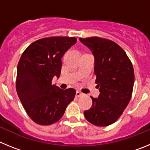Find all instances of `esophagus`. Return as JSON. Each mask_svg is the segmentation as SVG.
<instances>
[{
  "label": "esophagus",
  "mask_w": 150,
  "mask_h": 150,
  "mask_svg": "<svg viewBox=\"0 0 150 150\" xmlns=\"http://www.w3.org/2000/svg\"><path fill=\"white\" fill-rule=\"evenodd\" d=\"M76 97H80V96H82V95H83V93H82L81 91H77L76 92Z\"/></svg>",
  "instance_id": "esophagus-1"
}]
</instances>
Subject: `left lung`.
Here are the masks:
<instances>
[{"label": "left lung", "mask_w": 150, "mask_h": 150, "mask_svg": "<svg viewBox=\"0 0 150 150\" xmlns=\"http://www.w3.org/2000/svg\"><path fill=\"white\" fill-rule=\"evenodd\" d=\"M95 58V74L98 98L91 97L92 106L84 111L91 124L107 126L122 114L132 98L134 83L132 64L125 52L113 41L91 37L79 38Z\"/></svg>", "instance_id": "obj_1"}]
</instances>
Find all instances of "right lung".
<instances>
[{"mask_svg":"<svg viewBox=\"0 0 150 150\" xmlns=\"http://www.w3.org/2000/svg\"><path fill=\"white\" fill-rule=\"evenodd\" d=\"M76 43L75 38H43L29 45L22 53L16 86L24 108L34 122L42 125L56 122L74 100L75 89H61L52 81L54 76H60L62 58Z\"/></svg>","mask_w":150,"mask_h":150,"instance_id":"add662e5","label":"right lung"}]
</instances>
